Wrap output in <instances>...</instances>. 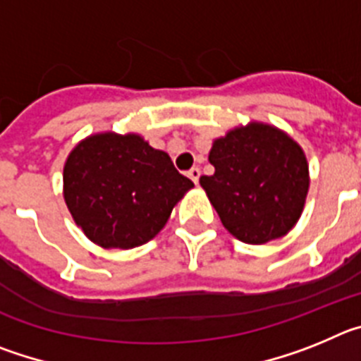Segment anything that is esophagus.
<instances>
[{
	"mask_svg": "<svg viewBox=\"0 0 361 361\" xmlns=\"http://www.w3.org/2000/svg\"><path fill=\"white\" fill-rule=\"evenodd\" d=\"M188 177L191 178V180H193V183H199V178H200V170L199 168H191L190 171H188Z\"/></svg>",
	"mask_w": 361,
	"mask_h": 361,
	"instance_id": "34e87169",
	"label": "esophagus"
}]
</instances>
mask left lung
I'll return each mask as SVG.
<instances>
[{"label": "left lung", "instance_id": "obj_1", "mask_svg": "<svg viewBox=\"0 0 361 361\" xmlns=\"http://www.w3.org/2000/svg\"><path fill=\"white\" fill-rule=\"evenodd\" d=\"M215 171L200 177L224 228L245 244L286 237L304 212L309 164L302 146L273 124L251 121L216 137Z\"/></svg>", "mask_w": 361, "mask_h": 361}]
</instances>
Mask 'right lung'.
Instances as JSON below:
<instances>
[{"mask_svg": "<svg viewBox=\"0 0 361 361\" xmlns=\"http://www.w3.org/2000/svg\"><path fill=\"white\" fill-rule=\"evenodd\" d=\"M191 188L168 153L133 132L85 137L63 168V197L73 222L104 250L152 240Z\"/></svg>", "mask_w": 361, "mask_h": 361, "instance_id": "add662e5", "label": "right lung"}]
</instances>
